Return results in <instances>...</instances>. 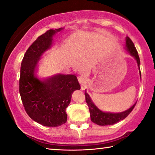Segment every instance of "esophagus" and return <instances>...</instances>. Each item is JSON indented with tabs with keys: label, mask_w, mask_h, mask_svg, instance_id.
<instances>
[{
	"label": "esophagus",
	"mask_w": 155,
	"mask_h": 155,
	"mask_svg": "<svg viewBox=\"0 0 155 155\" xmlns=\"http://www.w3.org/2000/svg\"><path fill=\"white\" fill-rule=\"evenodd\" d=\"M78 82H79V84L81 85H84L87 83V79L84 77H79L78 78Z\"/></svg>",
	"instance_id": "obj_1"
}]
</instances>
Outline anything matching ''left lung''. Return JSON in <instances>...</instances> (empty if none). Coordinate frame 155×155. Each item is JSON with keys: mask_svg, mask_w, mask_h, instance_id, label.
<instances>
[{"mask_svg": "<svg viewBox=\"0 0 155 155\" xmlns=\"http://www.w3.org/2000/svg\"><path fill=\"white\" fill-rule=\"evenodd\" d=\"M126 50L129 53L131 56H133L136 59L137 62L138 69L140 70V58L138 56L137 50L136 47H134V45L131 40V39L127 37L126 38ZM140 77L141 78V73H140ZM85 101L88 106L90 114H91V121L93 122L94 123L97 124V125L101 126H105V125H111V124H114L119 121L122 120L127 115L132 111L134 108L136 106V102L131 108H129L125 111L121 112V113H117V114H113V113H108V112H104L102 110L99 109V108L96 107L95 104L92 102L91 97L89 94L87 93L85 91Z\"/></svg>", "mask_w": 155, "mask_h": 155, "instance_id": "left-lung-1", "label": "left lung"}]
</instances>
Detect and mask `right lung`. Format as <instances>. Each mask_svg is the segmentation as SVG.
<instances>
[{
	"instance_id": "right-lung-1",
	"label": "right lung",
	"mask_w": 155,
	"mask_h": 155,
	"mask_svg": "<svg viewBox=\"0 0 155 155\" xmlns=\"http://www.w3.org/2000/svg\"><path fill=\"white\" fill-rule=\"evenodd\" d=\"M63 28L48 30L28 48L20 71L19 93L27 114L46 127H58L68 120L66 108L71 94L80 90L74 74H56L41 80L36 76L40 58L52 45L53 36Z\"/></svg>"
}]
</instances>
